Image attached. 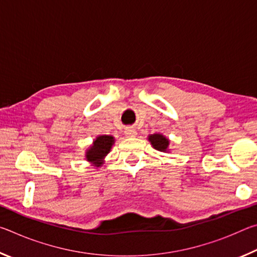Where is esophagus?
I'll list each match as a JSON object with an SVG mask.
<instances>
[{"mask_svg": "<svg viewBox=\"0 0 257 257\" xmlns=\"http://www.w3.org/2000/svg\"><path fill=\"white\" fill-rule=\"evenodd\" d=\"M124 135L127 137H135L137 135V132H136V129H135V128L128 127V128L124 129Z\"/></svg>", "mask_w": 257, "mask_h": 257, "instance_id": "esophagus-1", "label": "esophagus"}]
</instances>
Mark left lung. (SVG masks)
<instances>
[{
    "instance_id": "left-lung-1",
    "label": "left lung",
    "mask_w": 257,
    "mask_h": 257,
    "mask_svg": "<svg viewBox=\"0 0 257 257\" xmlns=\"http://www.w3.org/2000/svg\"><path fill=\"white\" fill-rule=\"evenodd\" d=\"M149 141L151 142V144L153 145L155 150L161 151V152H165L169 146V141L164 136L160 134H154L151 135L149 137Z\"/></svg>"
}]
</instances>
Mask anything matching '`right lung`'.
<instances>
[{
	"label": "right lung",
	"mask_w": 257,
	"mask_h": 257,
	"mask_svg": "<svg viewBox=\"0 0 257 257\" xmlns=\"http://www.w3.org/2000/svg\"><path fill=\"white\" fill-rule=\"evenodd\" d=\"M113 143H114V138L112 136L103 135V136L97 137L96 141L94 142L93 146L90 147V150H88V152H87L86 154L87 161L99 164V161H101L104 156L110 152Z\"/></svg>",
	"instance_id": "1"
}]
</instances>
